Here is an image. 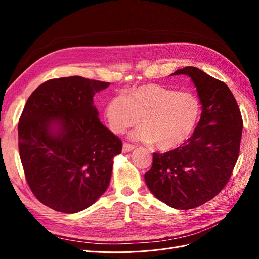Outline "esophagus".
Returning a JSON list of instances; mask_svg holds the SVG:
<instances>
[{"instance_id":"esophagus-1","label":"esophagus","mask_w":259,"mask_h":259,"mask_svg":"<svg viewBox=\"0 0 259 259\" xmlns=\"http://www.w3.org/2000/svg\"><path fill=\"white\" fill-rule=\"evenodd\" d=\"M134 148H135L134 145H131V144H128V143H124V144H123V148H122V151H123L124 153L131 152Z\"/></svg>"}]
</instances>
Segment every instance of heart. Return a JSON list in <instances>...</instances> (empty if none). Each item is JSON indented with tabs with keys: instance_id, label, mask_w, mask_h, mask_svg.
Segmentation results:
<instances>
[{
	"instance_id": "1",
	"label": "heart",
	"mask_w": 259,
	"mask_h": 259,
	"mask_svg": "<svg viewBox=\"0 0 259 259\" xmlns=\"http://www.w3.org/2000/svg\"><path fill=\"white\" fill-rule=\"evenodd\" d=\"M104 114L109 127L121 134L142 126L132 137L162 151L182 146L194 133L201 117V104L193 94L159 84L134 86L107 101Z\"/></svg>"
}]
</instances>
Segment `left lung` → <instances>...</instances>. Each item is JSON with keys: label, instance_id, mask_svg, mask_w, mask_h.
I'll use <instances>...</instances> for the list:
<instances>
[{"label": "left lung", "instance_id": "1", "mask_svg": "<svg viewBox=\"0 0 259 259\" xmlns=\"http://www.w3.org/2000/svg\"><path fill=\"white\" fill-rule=\"evenodd\" d=\"M191 77L202 113L192 136L165 153H153L145 174L154 197L177 209H191L208 202L229 182L238 161L243 120L236 98L224 82L195 67L171 75Z\"/></svg>", "mask_w": 259, "mask_h": 259}]
</instances>
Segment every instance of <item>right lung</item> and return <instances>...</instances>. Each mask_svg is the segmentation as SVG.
<instances>
[{
  "label": "right lung",
  "mask_w": 259,
  "mask_h": 259,
  "mask_svg": "<svg viewBox=\"0 0 259 259\" xmlns=\"http://www.w3.org/2000/svg\"><path fill=\"white\" fill-rule=\"evenodd\" d=\"M108 82L68 76L31 94L18 124L25 177L42 204L66 214L91 206L109 186L122 142L100 122L93 105Z\"/></svg>",
  "instance_id": "add662e5"
}]
</instances>
